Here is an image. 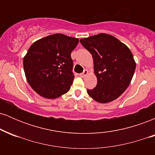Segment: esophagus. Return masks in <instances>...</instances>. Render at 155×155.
<instances>
[{"mask_svg":"<svg viewBox=\"0 0 155 155\" xmlns=\"http://www.w3.org/2000/svg\"><path fill=\"white\" fill-rule=\"evenodd\" d=\"M88 74V71L87 70H85L84 71L83 73H81V74H79V76H81V77H82V78H84V76H86Z\"/></svg>","mask_w":155,"mask_h":155,"instance_id":"34e87169","label":"esophagus"}]
</instances>
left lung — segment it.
Wrapping results in <instances>:
<instances>
[{
    "instance_id": "obj_1",
    "label": "left lung",
    "mask_w": 155,
    "mask_h": 155,
    "mask_svg": "<svg viewBox=\"0 0 155 155\" xmlns=\"http://www.w3.org/2000/svg\"><path fill=\"white\" fill-rule=\"evenodd\" d=\"M80 42L93 58L97 85L87 90L88 95L101 104L119 97L130 84L136 70V61L130 49L113 35L99 33Z\"/></svg>"
}]
</instances>
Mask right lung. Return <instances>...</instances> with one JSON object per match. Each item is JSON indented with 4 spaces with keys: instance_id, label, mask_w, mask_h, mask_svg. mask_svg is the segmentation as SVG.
<instances>
[{
    "instance_id": "right-lung-1",
    "label": "right lung",
    "mask_w": 155,
    "mask_h": 155,
    "mask_svg": "<svg viewBox=\"0 0 155 155\" xmlns=\"http://www.w3.org/2000/svg\"><path fill=\"white\" fill-rule=\"evenodd\" d=\"M79 39L55 33L38 39L23 58L25 74L39 95L56 99L70 90L74 81L72 51Z\"/></svg>"
}]
</instances>
